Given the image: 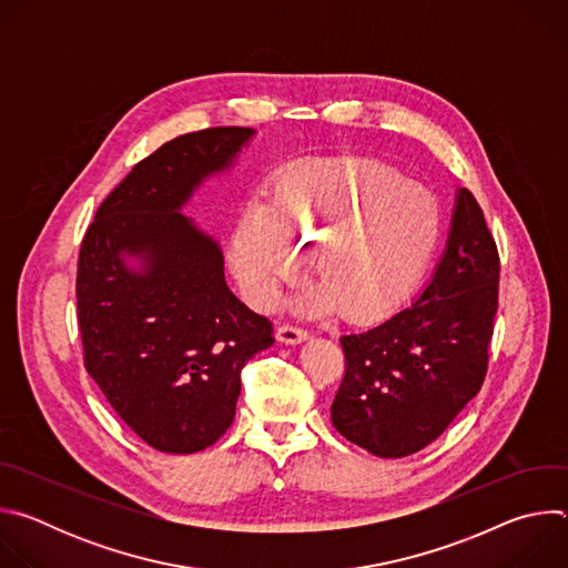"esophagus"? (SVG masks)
<instances>
[{
    "label": "esophagus",
    "instance_id": "1",
    "mask_svg": "<svg viewBox=\"0 0 568 568\" xmlns=\"http://www.w3.org/2000/svg\"><path fill=\"white\" fill-rule=\"evenodd\" d=\"M276 337L278 342H285V344H301L303 339L310 337V333L307 328L296 326V323H283V326L276 331Z\"/></svg>",
    "mask_w": 568,
    "mask_h": 568
}]
</instances>
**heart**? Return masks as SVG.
I'll return each mask as SVG.
<instances>
[{
  "instance_id": "obj_1",
  "label": "heart",
  "mask_w": 568,
  "mask_h": 568,
  "mask_svg": "<svg viewBox=\"0 0 568 568\" xmlns=\"http://www.w3.org/2000/svg\"><path fill=\"white\" fill-rule=\"evenodd\" d=\"M440 240L432 193L362 161L285 175L272 206L254 202L233 233V270L258 305L310 270L318 283L303 307L373 321L397 310L425 276Z\"/></svg>"
}]
</instances>
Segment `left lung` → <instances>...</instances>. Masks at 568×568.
<instances>
[{
	"label": "left lung",
	"mask_w": 568,
	"mask_h": 568,
	"mask_svg": "<svg viewBox=\"0 0 568 568\" xmlns=\"http://www.w3.org/2000/svg\"><path fill=\"white\" fill-rule=\"evenodd\" d=\"M499 250L476 197L460 189L432 283L377 326L344 335L335 429L382 458L434 443L488 373L499 307Z\"/></svg>",
	"instance_id": "8db88e82"
}]
</instances>
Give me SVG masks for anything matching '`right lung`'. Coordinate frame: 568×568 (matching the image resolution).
Wrapping results in <instances>:
<instances>
[{
    "mask_svg": "<svg viewBox=\"0 0 568 568\" xmlns=\"http://www.w3.org/2000/svg\"><path fill=\"white\" fill-rule=\"evenodd\" d=\"M252 128L182 134L141 159L103 200L78 254L83 362L116 416L150 447L193 454L233 423L240 371L274 326L224 283L215 242L180 209L222 171ZM136 255L146 270L128 271Z\"/></svg>",
    "mask_w": 568,
    "mask_h": 568,
    "instance_id": "1",
    "label": "right lung"
}]
</instances>
